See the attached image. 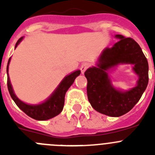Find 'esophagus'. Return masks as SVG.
<instances>
[{
  "label": "esophagus",
  "instance_id": "obj_1",
  "mask_svg": "<svg viewBox=\"0 0 155 155\" xmlns=\"http://www.w3.org/2000/svg\"><path fill=\"white\" fill-rule=\"evenodd\" d=\"M89 68V64H87V63H84V64H82L81 66V71L82 74H84L87 68Z\"/></svg>",
  "mask_w": 155,
  "mask_h": 155
}]
</instances>
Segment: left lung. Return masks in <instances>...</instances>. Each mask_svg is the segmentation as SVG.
Returning <instances> with one entry per match:
<instances>
[{
  "mask_svg": "<svg viewBox=\"0 0 155 155\" xmlns=\"http://www.w3.org/2000/svg\"><path fill=\"white\" fill-rule=\"evenodd\" d=\"M120 39L112 48H105L95 67L84 72L87 81V94L90 104L97 112L113 117L128 113L141 98L148 84V63L138 43L131 38L115 35ZM120 64H132L138 76L137 85L123 91L111 84L107 71Z\"/></svg>",
  "mask_w": 155,
  "mask_h": 155,
  "instance_id": "8db88e82",
  "label": "left lung"
}]
</instances>
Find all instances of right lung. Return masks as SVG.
Wrapping results in <instances>:
<instances>
[{
	"instance_id": "1",
	"label": "right lung",
	"mask_w": 155,
	"mask_h": 155,
	"mask_svg": "<svg viewBox=\"0 0 155 155\" xmlns=\"http://www.w3.org/2000/svg\"><path fill=\"white\" fill-rule=\"evenodd\" d=\"M23 37H21L20 39L16 42L15 47L22 41ZM11 61V57L8 60V65H7V74H8V91L10 93L11 97L15 102L16 105L19 109L22 110L26 115L30 116L31 118L36 120H47L50 119L55 117L56 116L59 115L62 112L64 105V98L65 94L70 87L74 81L77 77L79 76L81 74V71L78 70L72 72L61 81L57 87L53 91L49 98L44 101L43 102L37 105H30L23 102L22 101L19 99L16 94L14 92L12 88V85L11 84L10 78L8 75V67Z\"/></svg>"
}]
</instances>
